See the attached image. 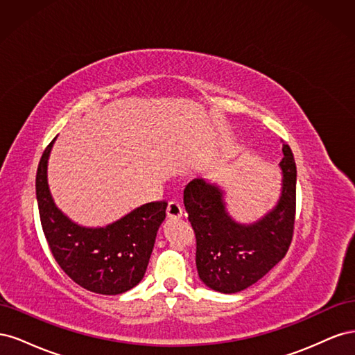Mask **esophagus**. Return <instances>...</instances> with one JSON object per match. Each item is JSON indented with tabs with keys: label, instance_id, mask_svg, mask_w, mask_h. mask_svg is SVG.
<instances>
[{
	"label": "esophagus",
	"instance_id": "obj_1",
	"mask_svg": "<svg viewBox=\"0 0 355 355\" xmlns=\"http://www.w3.org/2000/svg\"><path fill=\"white\" fill-rule=\"evenodd\" d=\"M182 214H184V211H182L180 204L178 201H170L167 206V216L170 219H179L182 218Z\"/></svg>",
	"mask_w": 355,
	"mask_h": 355
}]
</instances>
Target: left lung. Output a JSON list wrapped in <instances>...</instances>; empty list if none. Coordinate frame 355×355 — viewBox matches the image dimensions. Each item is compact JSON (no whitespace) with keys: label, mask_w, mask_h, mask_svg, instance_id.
Instances as JSON below:
<instances>
[{"label":"left lung","mask_w":355,"mask_h":355,"mask_svg":"<svg viewBox=\"0 0 355 355\" xmlns=\"http://www.w3.org/2000/svg\"><path fill=\"white\" fill-rule=\"evenodd\" d=\"M283 154L280 200L254 223H239L230 216L218 185L194 179L184 191L188 220L197 241V271L201 282L216 292L237 293L250 287L288 250L296 213V163L286 144Z\"/></svg>","instance_id":"left-lung-1"}]
</instances>
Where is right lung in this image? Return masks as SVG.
<instances>
[{"instance_id":"1","label":"right lung","mask_w":355,"mask_h":355,"mask_svg":"<svg viewBox=\"0 0 355 355\" xmlns=\"http://www.w3.org/2000/svg\"><path fill=\"white\" fill-rule=\"evenodd\" d=\"M53 142L42 153L35 179L41 227L50 250L78 286L99 295L124 293L145 275L167 202H146L103 228L80 227L58 209L50 194L47 163Z\"/></svg>"}]
</instances>
